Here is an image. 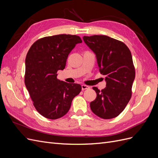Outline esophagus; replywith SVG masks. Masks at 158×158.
Returning a JSON list of instances; mask_svg holds the SVG:
<instances>
[{
  "label": "esophagus",
  "mask_w": 158,
  "mask_h": 158,
  "mask_svg": "<svg viewBox=\"0 0 158 158\" xmlns=\"http://www.w3.org/2000/svg\"><path fill=\"white\" fill-rule=\"evenodd\" d=\"M88 89H89V87L88 86V85H82V90Z\"/></svg>",
  "instance_id": "obj_1"
}]
</instances>
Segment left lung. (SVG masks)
Listing matches in <instances>:
<instances>
[{"label":"left lung","instance_id":"left-lung-1","mask_svg":"<svg viewBox=\"0 0 158 158\" xmlns=\"http://www.w3.org/2000/svg\"><path fill=\"white\" fill-rule=\"evenodd\" d=\"M83 40L96 55L100 73L106 76V87L90 103L92 112L110 119L121 113L132 96L135 69L131 51L123 42L107 35L84 36Z\"/></svg>","mask_w":158,"mask_h":158}]
</instances>
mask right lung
<instances>
[{
  "mask_svg": "<svg viewBox=\"0 0 158 158\" xmlns=\"http://www.w3.org/2000/svg\"><path fill=\"white\" fill-rule=\"evenodd\" d=\"M82 42L75 35L48 36L37 40L27 52L25 84L33 106L45 118L63 117L69 111L74 98L82 90L80 84L56 78L57 71L65 68L71 51Z\"/></svg>",
  "mask_w": 158,
  "mask_h": 158,
  "instance_id": "add662e5",
  "label": "right lung"
}]
</instances>
